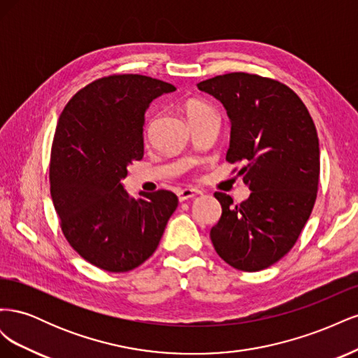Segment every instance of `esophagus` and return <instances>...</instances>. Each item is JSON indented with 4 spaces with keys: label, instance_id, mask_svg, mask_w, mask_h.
<instances>
[{
    "label": "esophagus",
    "instance_id": "esophagus-1",
    "mask_svg": "<svg viewBox=\"0 0 358 358\" xmlns=\"http://www.w3.org/2000/svg\"><path fill=\"white\" fill-rule=\"evenodd\" d=\"M200 191L199 189H194V188H183L178 192V197H179V201H185L188 199H192L199 196Z\"/></svg>",
    "mask_w": 358,
    "mask_h": 358
}]
</instances>
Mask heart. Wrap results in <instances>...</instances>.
<instances>
[{
  "label": "heart",
  "mask_w": 358,
  "mask_h": 358,
  "mask_svg": "<svg viewBox=\"0 0 358 358\" xmlns=\"http://www.w3.org/2000/svg\"><path fill=\"white\" fill-rule=\"evenodd\" d=\"M210 112H213L212 107L201 103V101H191L187 106L188 117H194V116H199V115H203V113H210Z\"/></svg>",
  "instance_id": "1"
}]
</instances>
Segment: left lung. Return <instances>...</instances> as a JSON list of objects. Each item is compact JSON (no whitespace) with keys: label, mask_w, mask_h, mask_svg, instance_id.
Returning <instances> with one entry per match:
<instances>
[{"label":"left lung","mask_w":358,"mask_h":358,"mask_svg":"<svg viewBox=\"0 0 358 358\" xmlns=\"http://www.w3.org/2000/svg\"><path fill=\"white\" fill-rule=\"evenodd\" d=\"M197 86L224 104L231 121L225 159L243 162L239 175L251 189L241 204L215 192L222 215L210 241L227 264L258 272L288 254L315 204L317 128L300 96L275 79L239 71Z\"/></svg>","instance_id":"1"}]
</instances>
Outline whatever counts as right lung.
<instances>
[{"instance_id": "add662e5", "label": "right lung", "mask_w": 358, "mask_h": 358, "mask_svg": "<svg viewBox=\"0 0 358 358\" xmlns=\"http://www.w3.org/2000/svg\"><path fill=\"white\" fill-rule=\"evenodd\" d=\"M173 85L112 74L86 85L64 107L50 150V196L61 230L86 262L129 272L155 252L178 208L171 191L129 197L121 179L143 158L145 112Z\"/></svg>"}]
</instances>
